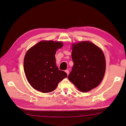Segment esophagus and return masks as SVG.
<instances>
[{
  "label": "esophagus",
  "mask_w": 126,
  "mask_h": 126,
  "mask_svg": "<svg viewBox=\"0 0 126 126\" xmlns=\"http://www.w3.org/2000/svg\"><path fill=\"white\" fill-rule=\"evenodd\" d=\"M65 72H66V73H67V76L69 75V70H65Z\"/></svg>",
  "instance_id": "obj_1"
}]
</instances>
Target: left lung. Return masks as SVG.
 <instances>
[{"mask_svg":"<svg viewBox=\"0 0 126 126\" xmlns=\"http://www.w3.org/2000/svg\"><path fill=\"white\" fill-rule=\"evenodd\" d=\"M74 62L68 79L81 92H87L100 84L106 71L105 57L101 49L88 41L72 46Z\"/></svg>","mask_w":126,"mask_h":126,"instance_id":"left-lung-1","label":"left lung"}]
</instances>
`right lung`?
I'll return each mask as SVG.
<instances>
[{
	"instance_id": "obj_1",
	"label": "right lung",
	"mask_w": 126,
	"mask_h": 126,
	"mask_svg": "<svg viewBox=\"0 0 126 126\" xmlns=\"http://www.w3.org/2000/svg\"><path fill=\"white\" fill-rule=\"evenodd\" d=\"M63 46L60 41H41L27 51L24 71L28 82L35 89L43 93L52 92L67 77L56 64V51Z\"/></svg>"
}]
</instances>
